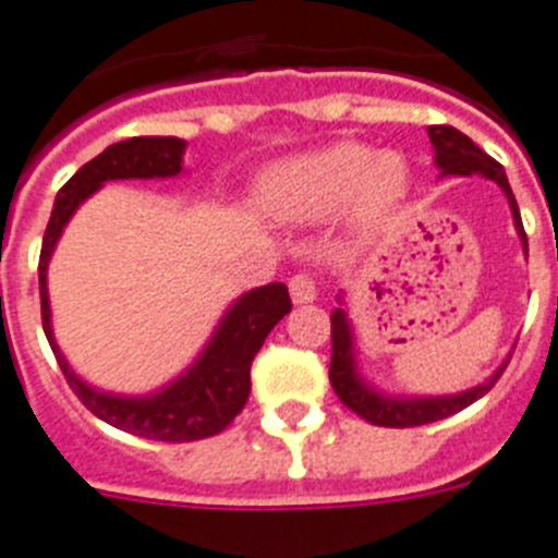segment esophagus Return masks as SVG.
I'll list each match as a JSON object with an SVG mask.
<instances>
[{
	"instance_id": "1",
	"label": "esophagus",
	"mask_w": 558,
	"mask_h": 558,
	"mask_svg": "<svg viewBox=\"0 0 558 558\" xmlns=\"http://www.w3.org/2000/svg\"><path fill=\"white\" fill-rule=\"evenodd\" d=\"M289 294H292V303H298V306L312 303L317 298L315 280L308 278V275H294V278L289 280Z\"/></svg>"
}]
</instances>
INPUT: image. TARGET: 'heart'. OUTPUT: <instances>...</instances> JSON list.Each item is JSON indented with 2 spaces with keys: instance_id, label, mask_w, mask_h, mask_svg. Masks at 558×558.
Returning a JSON list of instances; mask_svg holds the SVG:
<instances>
[{
  "instance_id": "1",
  "label": "heart",
  "mask_w": 558,
  "mask_h": 558,
  "mask_svg": "<svg viewBox=\"0 0 558 558\" xmlns=\"http://www.w3.org/2000/svg\"><path fill=\"white\" fill-rule=\"evenodd\" d=\"M409 170L395 153L340 142L271 163L260 175V207L287 223L320 221L349 204L357 221H377L405 195Z\"/></svg>"
}]
</instances>
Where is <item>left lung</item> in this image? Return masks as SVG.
Segmentation results:
<instances>
[{
	"label": "left lung",
	"instance_id": "8db88e82",
	"mask_svg": "<svg viewBox=\"0 0 558 558\" xmlns=\"http://www.w3.org/2000/svg\"><path fill=\"white\" fill-rule=\"evenodd\" d=\"M430 147H434V163L439 167L442 175H482L488 181H496L502 186L505 198L510 204V215H513V227H517L522 246L527 255V238L522 229V215H519L517 198L510 192L508 175H505L502 163H496L485 149L476 147L465 133L457 128H446V124H434L428 128ZM340 306L331 312V366H329V380L335 395L349 405L354 414L368 420L372 425H383V428H411V425H425L446 420V416L457 414V411L468 409L471 402L485 397L494 388V383L502 377L508 360L502 366L490 374L488 380L480 386L460 391V395H446V397H400V395H386L380 388H374L366 383V377L357 368V349H354V329H351L349 312L343 308V294H337Z\"/></svg>",
	"mask_w": 558,
	"mask_h": 558
}]
</instances>
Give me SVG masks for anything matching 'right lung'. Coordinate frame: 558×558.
Returning a JSON list of instances; mask_svg holds the SVG:
<instances>
[{
	"instance_id": "1",
	"label": "right lung",
	"mask_w": 558,
	"mask_h": 558,
	"mask_svg": "<svg viewBox=\"0 0 558 558\" xmlns=\"http://www.w3.org/2000/svg\"><path fill=\"white\" fill-rule=\"evenodd\" d=\"M184 149L186 142L175 135H138V138L110 144L105 153H98L56 195L39 255L41 326L70 388L98 420L110 423L112 428L130 430L135 437L161 439V442H192V439L213 437L241 414L250 400L252 360L264 345L266 335L278 326L280 317L292 312L287 283H269V287H257L241 294L227 308L209 343L186 372L178 374L175 380L153 395L128 397L93 388L70 368L68 357L56 343L53 323H50L48 266L68 221L93 192L101 190L107 181L181 175Z\"/></svg>"
}]
</instances>
